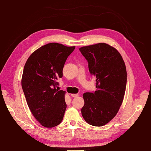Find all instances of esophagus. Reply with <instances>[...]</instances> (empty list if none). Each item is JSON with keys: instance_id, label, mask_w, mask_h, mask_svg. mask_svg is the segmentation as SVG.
<instances>
[{"instance_id": "esophagus-1", "label": "esophagus", "mask_w": 151, "mask_h": 151, "mask_svg": "<svg viewBox=\"0 0 151 151\" xmlns=\"http://www.w3.org/2000/svg\"><path fill=\"white\" fill-rule=\"evenodd\" d=\"M71 96L73 97V98H77V97L79 96V94L78 93H72V94H71Z\"/></svg>"}]
</instances>
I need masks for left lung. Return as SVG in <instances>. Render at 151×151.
<instances>
[{"instance_id": "8db88e82", "label": "left lung", "mask_w": 151, "mask_h": 151, "mask_svg": "<svg viewBox=\"0 0 151 151\" xmlns=\"http://www.w3.org/2000/svg\"><path fill=\"white\" fill-rule=\"evenodd\" d=\"M88 63L90 74L96 78V90L83 97V118L96 127L112 120L121 106L127 85V70L122 57L115 48L106 43L79 48Z\"/></svg>"}]
</instances>
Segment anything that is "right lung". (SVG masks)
<instances>
[{
    "mask_svg": "<svg viewBox=\"0 0 151 151\" xmlns=\"http://www.w3.org/2000/svg\"><path fill=\"white\" fill-rule=\"evenodd\" d=\"M75 46L56 42L41 46L30 55L23 70L22 88L30 111L43 127L61 123L66 109L65 91L56 88V80Z\"/></svg>",
    "mask_w": 151,
    "mask_h": 151,
    "instance_id": "add662e5",
    "label": "right lung"
}]
</instances>
